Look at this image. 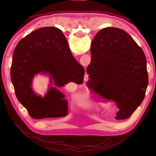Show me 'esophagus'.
<instances>
[{"mask_svg":"<svg viewBox=\"0 0 156 156\" xmlns=\"http://www.w3.org/2000/svg\"><path fill=\"white\" fill-rule=\"evenodd\" d=\"M87 79H88V75L87 74V73H85V75H84V80H87Z\"/></svg>","mask_w":156,"mask_h":156,"instance_id":"esophagus-1","label":"esophagus"}]
</instances>
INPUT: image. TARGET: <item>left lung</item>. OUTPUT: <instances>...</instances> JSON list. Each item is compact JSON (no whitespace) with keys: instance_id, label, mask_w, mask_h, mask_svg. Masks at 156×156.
<instances>
[{"instance_id":"1","label":"left lung","mask_w":156,"mask_h":156,"mask_svg":"<svg viewBox=\"0 0 156 156\" xmlns=\"http://www.w3.org/2000/svg\"><path fill=\"white\" fill-rule=\"evenodd\" d=\"M91 53L88 87L115 102L116 120L129 118L143 101L149 83L143 50L126 31L106 27L95 36Z\"/></svg>"}]
</instances>
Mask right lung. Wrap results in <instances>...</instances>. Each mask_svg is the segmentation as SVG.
<instances>
[{"mask_svg":"<svg viewBox=\"0 0 156 156\" xmlns=\"http://www.w3.org/2000/svg\"><path fill=\"white\" fill-rule=\"evenodd\" d=\"M38 74L49 76L44 97L32 88ZM84 69L73 58L64 34L58 28L38 29L21 39L13 54L10 76L16 96L34 119L64 117L68 101L58 87L70 82L83 83Z\"/></svg>","mask_w":156,"mask_h":156,"instance_id":"add662e5","label":"right lung"}]
</instances>
